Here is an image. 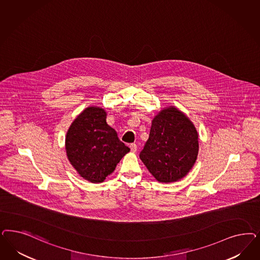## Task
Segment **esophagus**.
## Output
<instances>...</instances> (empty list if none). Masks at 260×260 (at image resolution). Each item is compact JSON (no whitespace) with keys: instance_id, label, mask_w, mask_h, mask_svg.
Listing matches in <instances>:
<instances>
[{"instance_id":"obj_1","label":"esophagus","mask_w":260,"mask_h":260,"mask_svg":"<svg viewBox=\"0 0 260 260\" xmlns=\"http://www.w3.org/2000/svg\"><path fill=\"white\" fill-rule=\"evenodd\" d=\"M129 147H130V149L132 152H136L137 151V148H138V146H137V144L136 143H131L130 145H129Z\"/></svg>"}]
</instances>
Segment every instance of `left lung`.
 Here are the masks:
<instances>
[{"instance_id": "1", "label": "left lung", "mask_w": 260, "mask_h": 260, "mask_svg": "<svg viewBox=\"0 0 260 260\" xmlns=\"http://www.w3.org/2000/svg\"><path fill=\"white\" fill-rule=\"evenodd\" d=\"M198 150L195 126L183 112L169 106L153 118L149 138L140 158L158 182L172 183L189 172Z\"/></svg>"}]
</instances>
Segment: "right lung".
Returning a JSON list of instances; mask_svg holds the SVG:
<instances>
[{
  "label": "right lung",
  "instance_id": "add662e5",
  "mask_svg": "<svg viewBox=\"0 0 260 260\" xmlns=\"http://www.w3.org/2000/svg\"><path fill=\"white\" fill-rule=\"evenodd\" d=\"M106 116L103 108L88 107L73 121L66 135L68 159L77 173L91 183H102L130 151L107 124Z\"/></svg>",
  "mask_w": 260,
  "mask_h": 260
}]
</instances>
